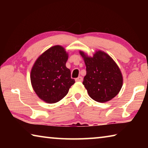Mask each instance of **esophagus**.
Masks as SVG:
<instances>
[{
	"label": "esophagus",
	"instance_id": "34e87169",
	"mask_svg": "<svg viewBox=\"0 0 148 148\" xmlns=\"http://www.w3.org/2000/svg\"><path fill=\"white\" fill-rule=\"evenodd\" d=\"M76 82H82V80H83V77H82V76H79L77 77V78H76Z\"/></svg>",
	"mask_w": 148,
	"mask_h": 148
}]
</instances>
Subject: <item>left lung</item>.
Wrapping results in <instances>:
<instances>
[{
	"label": "left lung",
	"instance_id": "8db88e82",
	"mask_svg": "<svg viewBox=\"0 0 148 148\" xmlns=\"http://www.w3.org/2000/svg\"><path fill=\"white\" fill-rule=\"evenodd\" d=\"M86 66L83 84L92 99L106 102L119 93L123 86L121 71L108 55L98 51L92 57L79 51Z\"/></svg>",
	"mask_w": 148,
	"mask_h": 148
}]
</instances>
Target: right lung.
<instances>
[{
	"instance_id": "right-lung-1",
	"label": "right lung",
	"mask_w": 148,
	"mask_h": 148,
	"mask_svg": "<svg viewBox=\"0 0 148 148\" xmlns=\"http://www.w3.org/2000/svg\"><path fill=\"white\" fill-rule=\"evenodd\" d=\"M68 53L62 46H55L42 53L34 64L31 81L35 92L47 103L64 98L75 83L66 66Z\"/></svg>"
}]
</instances>
